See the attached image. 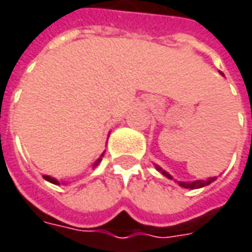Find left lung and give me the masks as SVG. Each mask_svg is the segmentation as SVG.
<instances>
[{
    "mask_svg": "<svg viewBox=\"0 0 252 252\" xmlns=\"http://www.w3.org/2000/svg\"><path fill=\"white\" fill-rule=\"evenodd\" d=\"M219 73L221 74V75H224V74L221 73V71H219ZM154 167H156V169L158 171V172H161L164 177H167L168 179H174L172 178V175H169L168 172L165 171V169H162L160 167V165H157V164H154ZM215 179H218L216 177H210V178H206V179H198V181H189V182H187V181H177L175 179V182L178 184L181 188H185V189H199V188H203V187H206V185H210Z\"/></svg>",
    "mask_w": 252,
    "mask_h": 252,
    "instance_id": "1",
    "label": "left lung"
}]
</instances>
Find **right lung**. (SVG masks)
<instances>
[{
	"label": "right lung",
	"instance_id": "right-lung-1",
	"mask_svg": "<svg viewBox=\"0 0 252 252\" xmlns=\"http://www.w3.org/2000/svg\"><path fill=\"white\" fill-rule=\"evenodd\" d=\"M102 157H103V153H102L101 157H99L98 160L94 162V165H92L94 168H95V167H96V165H98V164L101 162ZM43 178L46 179V181H49V182H52V184H54V185H60V182H59V181H57V179H56V178H53V177H50V175H43Z\"/></svg>",
	"mask_w": 252,
	"mask_h": 252
}]
</instances>
